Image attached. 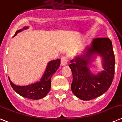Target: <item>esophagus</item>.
<instances>
[{
	"label": "esophagus",
	"instance_id": "obj_1",
	"mask_svg": "<svg viewBox=\"0 0 122 122\" xmlns=\"http://www.w3.org/2000/svg\"><path fill=\"white\" fill-rule=\"evenodd\" d=\"M68 63V57L66 56H63L61 58V65L62 66H65L67 65Z\"/></svg>",
	"mask_w": 122,
	"mask_h": 122
}]
</instances>
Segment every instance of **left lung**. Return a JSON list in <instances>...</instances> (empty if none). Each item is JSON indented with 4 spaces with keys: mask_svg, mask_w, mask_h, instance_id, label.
<instances>
[{
    "mask_svg": "<svg viewBox=\"0 0 122 122\" xmlns=\"http://www.w3.org/2000/svg\"><path fill=\"white\" fill-rule=\"evenodd\" d=\"M95 54L103 57L105 70L97 75L92 74L88 68ZM115 55L112 43L108 38H96L86 49L83 55L71 61L73 82L71 91L81 100L88 101L97 97L110 88L115 74Z\"/></svg>",
    "mask_w": 122,
    "mask_h": 122,
    "instance_id": "1",
    "label": "left lung"
}]
</instances>
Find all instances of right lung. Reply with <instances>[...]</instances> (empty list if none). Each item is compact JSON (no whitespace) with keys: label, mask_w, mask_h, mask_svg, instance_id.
I'll return each instance as SVG.
<instances>
[{"label":"right lung","mask_w":122,"mask_h":122,"mask_svg":"<svg viewBox=\"0 0 122 122\" xmlns=\"http://www.w3.org/2000/svg\"><path fill=\"white\" fill-rule=\"evenodd\" d=\"M26 28H28V27H25L23 29L18 30L14 36H16L18 33ZM59 65L60 59H57L56 60L50 61L48 63L46 71L41 79V81H38L37 83H32L31 85L26 86H18L14 84L9 78V82L12 89L21 96L31 99H40L44 97L49 92L51 85V77L52 75L59 68Z\"/></svg>","instance_id":"1"}]
</instances>
